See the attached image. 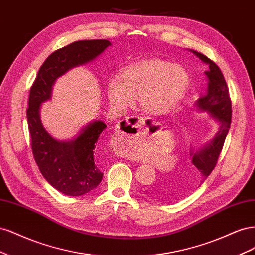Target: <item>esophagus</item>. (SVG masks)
<instances>
[{
	"label": "esophagus",
	"mask_w": 255,
	"mask_h": 255,
	"mask_svg": "<svg viewBox=\"0 0 255 255\" xmlns=\"http://www.w3.org/2000/svg\"><path fill=\"white\" fill-rule=\"evenodd\" d=\"M144 126V119L141 117H137V116H132V117H128L122 121V128L121 130L116 134L114 138L115 142L126 146L129 140H133L134 136H138L140 133L141 128Z\"/></svg>",
	"instance_id": "esophagus-1"
}]
</instances>
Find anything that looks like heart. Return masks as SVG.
<instances>
[{
	"instance_id": "obj_1",
	"label": "heart",
	"mask_w": 255,
	"mask_h": 255,
	"mask_svg": "<svg viewBox=\"0 0 255 255\" xmlns=\"http://www.w3.org/2000/svg\"><path fill=\"white\" fill-rule=\"evenodd\" d=\"M189 86V75L180 66L149 59L123 69L111 76L106 90L114 106H127L139 97L142 110L166 114L180 104Z\"/></svg>"
}]
</instances>
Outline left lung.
Segmentation results:
<instances>
[{"instance_id":"8db88e82","label":"left lung","mask_w":255,"mask_h":255,"mask_svg":"<svg viewBox=\"0 0 255 255\" xmlns=\"http://www.w3.org/2000/svg\"><path fill=\"white\" fill-rule=\"evenodd\" d=\"M192 53L208 65L210 70L206 71L207 91L197 101V106L203 112L211 114L219 123V132L214 139L204 148L198 151L191 150L192 169L185 173L181 179L169 182H159L149 189L148 194L161 201H170L175 198L183 197L188 192L194 191L204 183L207 176L212 173L217 164L218 157L225 144L226 137L229 133L232 118V102H231L229 88L219 67L204 54L197 51Z\"/></svg>"}]
</instances>
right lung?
Instances as JSON below:
<instances>
[{
  "label": "right lung",
  "instance_id": "obj_1",
  "mask_svg": "<svg viewBox=\"0 0 255 255\" xmlns=\"http://www.w3.org/2000/svg\"><path fill=\"white\" fill-rule=\"evenodd\" d=\"M111 42L106 39L80 40L56 50L44 60L29 90L26 111L30 146L36 164L52 186L67 196H82L101 183L103 173L95 157L96 142L106 128L95 121L71 141H58L44 129L39 110L51 98L53 84L71 68L89 63Z\"/></svg>",
  "mask_w": 255,
  "mask_h": 255
}]
</instances>
